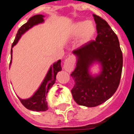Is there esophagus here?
I'll use <instances>...</instances> for the list:
<instances>
[{
  "mask_svg": "<svg viewBox=\"0 0 134 134\" xmlns=\"http://www.w3.org/2000/svg\"><path fill=\"white\" fill-rule=\"evenodd\" d=\"M74 64H75V57L73 56H70L64 60L63 68L65 71L70 72L73 70Z\"/></svg>",
  "mask_w": 134,
  "mask_h": 134,
  "instance_id": "esophagus-1",
  "label": "esophagus"
}]
</instances>
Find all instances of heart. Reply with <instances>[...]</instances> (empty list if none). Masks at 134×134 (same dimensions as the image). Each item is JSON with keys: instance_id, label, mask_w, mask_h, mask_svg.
Segmentation results:
<instances>
[{"instance_id": "1", "label": "heart", "mask_w": 134, "mask_h": 134, "mask_svg": "<svg viewBox=\"0 0 134 134\" xmlns=\"http://www.w3.org/2000/svg\"><path fill=\"white\" fill-rule=\"evenodd\" d=\"M96 31V26L91 21H79L71 26L69 34L72 38L80 37V44H86L93 38Z\"/></svg>"}]
</instances>
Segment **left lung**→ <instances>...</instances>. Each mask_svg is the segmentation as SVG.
Listing matches in <instances>:
<instances>
[{"instance_id":"obj_1","label":"left lung","mask_w":134,"mask_h":134,"mask_svg":"<svg viewBox=\"0 0 134 134\" xmlns=\"http://www.w3.org/2000/svg\"><path fill=\"white\" fill-rule=\"evenodd\" d=\"M96 24V41L87 43L72 51L76 67L70 75L75 81L71 90L74 100L82 106L93 107L111 98L121 77L122 54L119 40L108 23L93 14ZM100 65V72L92 74L91 67Z\"/></svg>"}]
</instances>
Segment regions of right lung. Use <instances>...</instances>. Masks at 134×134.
I'll return each instance as SVG.
<instances>
[{
    "instance_id": "obj_1",
    "label": "right lung",
    "mask_w": 134,
    "mask_h": 134,
    "mask_svg": "<svg viewBox=\"0 0 134 134\" xmlns=\"http://www.w3.org/2000/svg\"><path fill=\"white\" fill-rule=\"evenodd\" d=\"M45 16L42 14L35 15L30 18L27 23L23 25L19 29L16 36L15 40L12 46V51H11V57L12 59L10 62V65L12 62V48L15 45L18 43L19 39L21 38V35L25 34L26 32L31 29L32 27L39 24H42L44 22ZM62 70L61 67V60L58 61L57 62H54L51 65L49 70L48 71L45 78L41 83V86H39L37 91L33 93V95L30 96L28 99H21L18 96L19 99L27 109L32 110V111H36V112H43L46 111L48 109V104L46 102V96L51 86L55 83L56 81V76L57 75L58 72Z\"/></svg>"
}]
</instances>
